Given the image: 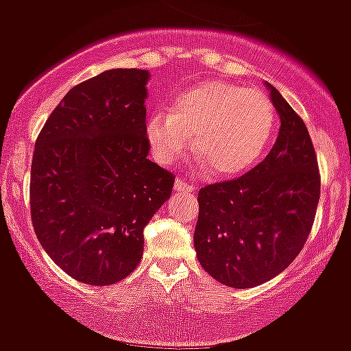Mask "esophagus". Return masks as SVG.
<instances>
[{
	"label": "esophagus",
	"mask_w": 351,
	"mask_h": 351,
	"mask_svg": "<svg viewBox=\"0 0 351 351\" xmlns=\"http://www.w3.org/2000/svg\"><path fill=\"white\" fill-rule=\"evenodd\" d=\"M175 191H178V192H194L195 185H192V183H186V182H183L182 178H178L175 182Z\"/></svg>",
	"instance_id": "34e87169"
}]
</instances>
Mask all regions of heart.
Wrapping results in <instances>:
<instances>
[{
    "mask_svg": "<svg viewBox=\"0 0 351 351\" xmlns=\"http://www.w3.org/2000/svg\"><path fill=\"white\" fill-rule=\"evenodd\" d=\"M275 110L270 98L227 81H206L182 91L171 112L147 117L145 136L160 165H171L192 147L213 175L253 168L270 145Z\"/></svg>",
    "mask_w": 351,
    "mask_h": 351,
    "instance_id": "heart-1",
    "label": "heart"
}]
</instances>
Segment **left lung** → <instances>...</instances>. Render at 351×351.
<instances>
[{
  "mask_svg": "<svg viewBox=\"0 0 351 351\" xmlns=\"http://www.w3.org/2000/svg\"><path fill=\"white\" fill-rule=\"evenodd\" d=\"M280 117L270 154L250 173L199 191L194 245L213 279L237 289L260 286L286 270L315 220L320 175L303 119L271 84Z\"/></svg>",
  "mask_w": 351,
  "mask_h": 351,
  "instance_id": "obj_1",
  "label": "left lung"
}]
</instances>
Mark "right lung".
Segmentation results:
<instances>
[{"label": "right lung", "instance_id": "right-lung-1", "mask_svg": "<svg viewBox=\"0 0 351 351\" xmlns=\"http://www.w3.org/2000/svg\"><path fill=\"white\" fill-rule=\"evenodd\" d=\"M149 71L110 69L72 88L36 140L31 218L72 279L110 286L138 267L143 228L175 176L149 159Z\"/></svg>", "mask_w": 351, "mask_h": 351}]
</instances>
